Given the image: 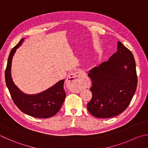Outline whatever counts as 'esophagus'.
I'll list each match as a JSON object with an SVG mask.
<instances>
[{"label": "esophagus", "mask_w": 148, "mask_h": 148, "mask_svg": "<svg viewBox=\"0 0 148 148\" xmlns=\"http://www.w3.org/2000/svg\"><path fill=\"white\" fill-rule=\"evenodd\" d=\"M81 72H76L72 73L66 79V83L69 85V89L72 92H79L81 90L80 88V79L82 77Z\"/></svg>", "instance_id": "esophagus-1"}]
</instances>
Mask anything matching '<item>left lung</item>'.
Here are the masks:
<instances>
[{
    "label": "left lung",
    "instance_id": "1",
    "mask_svg": "<svg viewBox=\"0 0 148 148\" xmlns=\"http://www.w3.org/2000/svg\"><path fill=\"white\" fill-rule=\"evenodd\" d=\"M92 80V98L87 109L94 116H117L128 107L137 86L135 58L131 51L118 41L117 52L109 60L88 71Z\"/></svg>",
    "mask_w": 148,
    "mask_h": 148
}]
</instances>
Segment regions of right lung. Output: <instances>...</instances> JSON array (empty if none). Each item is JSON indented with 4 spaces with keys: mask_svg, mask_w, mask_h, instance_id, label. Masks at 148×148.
Listing matches in <instances>:
<instances>
[{
    "mask_svg": "<svg viewBox=\"0 0 148 148\" xmlns=\"http://www.w3.org/2000/svg\"><path fill=\"white\" fill-rule=\"evenodd\" d=\"M25 39H21L10 53L5 71L6 86L13 102L24 113L38 119L52 117L60 111L65 99L66 94L63 88L65 79L58 82L47 90L33 95L21 91L12 79L11 71L13 57Z\"/></svg>",
    "mask_w": 148,
    "mask_h": 148,
    "instance_id": "right-lung-1",
    "label": "right lung"
}]
</instances>
